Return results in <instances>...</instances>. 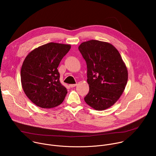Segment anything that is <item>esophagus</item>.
I'll use <instances>...</instances> for the list:
<instances>
[{
	"mask_svg": "<svg viewBox=\"0 0 156 156\" xmlns=\"http://www.w3.org/2000/svg\"><path fill=\"white\" fill-rule=\"evenodd\" d=\"M76 86V84H70V87H74Z\"/></svg>",
	"mask_w": 156,
	"mask_h": 156,
	"instance_id": "34e87169",
	"label": "esophagus"
}]
</instances>
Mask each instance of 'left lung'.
Returning <instances> with one entry per match:
<instances>
[{
	"mask_svg": "<svg viewBox=\"0 0 156 156\" xmlns=\"http://www.w3.org/2000/svg\"><path fill=\"white\" fill-rule=\"evenodd\" d=\"M87 65L90 91L84 101L97 110L114 105L122 94L128 80V71L117 49L98 40L84 42L78 48Z\"/></svg>",
	"mask_w": 156,
	"mask_h": 156,
	"instance_id": "1",
	"label": "left lung"
}]
</instances>
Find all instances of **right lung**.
Instances as JSON below:
<instances>
[{
  "mask_svg": "<svg viewBox=\"0 0 156 156\" xmlns=\"http://www.w3.org/2000/svg\"><path fill=\"white\" fill-rule=\"evenodd\" d=\"M70 45L55 42L32 51L21 69V81L27 97L42 108H53L63 101L67 90L60 82L58 65Z\"/></svg>",
  "mask_w": 156,
  "mask_h": 156,
  "instance_id": "obj_1",
  "label": "right lung"
}]
</instances>
